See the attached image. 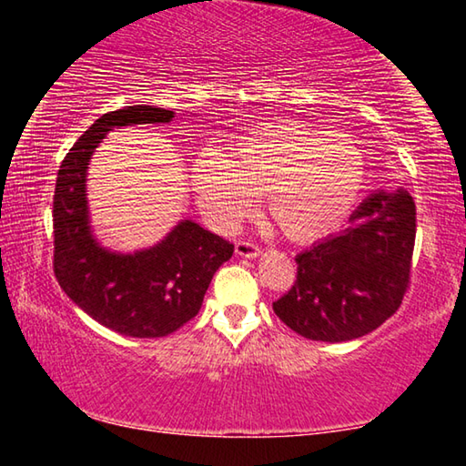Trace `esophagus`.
Segmentation results:
<instances>
[{
	"label": "esophagus",
	"mask_w": 466,
	"mask_h": 466,
	"mask_svg": "<svg viewBox=\"0 0 466 466\" xmlns=\"http://www.w3.org/2000/svg\"><path fill=\"white\" fill-rule=\"evenodd\" d=\"M236 255L242 258H257L258 255H261V248H258L257 244L250 240H238L236 242Z\"/></svg>",
	"instance_id": "obj_1"
}]
</instances>
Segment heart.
Segmentation results:
<instances>
[{"label": "heart", "mask_w": 466, "mask_h": 466, "mask_svg": "<svg viewBox=\"0 0 466 466\" xmlns=\"http://www.w3.org/2000/svg\"><path fill=\"white\" fill-rule=\"evenodd\" d=\"M366 180L360 146L343 133L283 121L234 137L191 167V187L208 222L232 232L263 195L267 218L291 242L333 234L356 208Z\"/></svg>", "instance_id": "1"}]
</instances>
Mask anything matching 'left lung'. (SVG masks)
<instances>
[{
  "label": "left lung",
  "instance_id": "obj_1",
  "mask_svg": "<svg viewBox=\"0 0 466 466\" xmlns=\"http://www.w3.org/2000/svg\"><path fill=\"white\" fill-rule=\"evenodd\" d=\"M350 228L296 257L291 289L273 302L279 320L312 341L364 337L399 310L415 247V201L403 188L376 191Z\"/></svg>",
  "mask_w": 466,
  "mask_h": 466
}]
</instances>
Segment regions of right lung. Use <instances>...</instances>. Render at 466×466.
<instances>
[{
	"label": "right lung",
	"instance_id": "obj_1",
	"mask_svg": "<svg viewBox=\"0 0 466 466\" xmlns=\"http://www.w3.org/2000/svg\"><path fill=\"white\" fill-rule=\"evenodd\" d=\"M172 119L175 110L147 105L102 115L69 149L55 183V278L88 317L125 337L175 333L199 312L211 278L234 252V244L193 219L136 252L105 248L92 234L86 177L94 149L113 129Z\"/></svg>",
	"mask_w": 466,
	"mask_h": 466
}]
</instances>
